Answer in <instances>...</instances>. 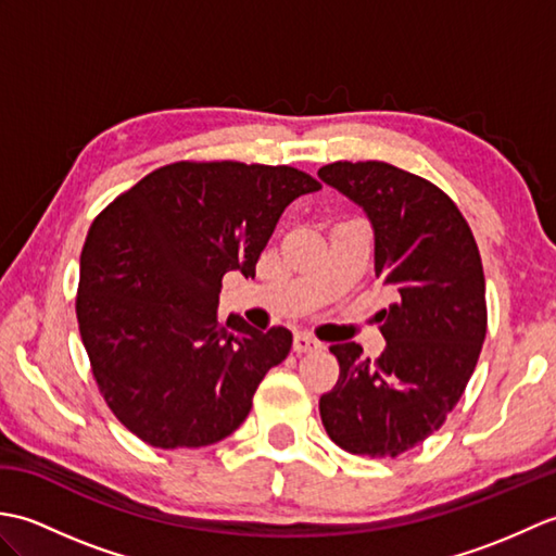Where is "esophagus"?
Wrapping results in <instances>:
<instances>
[{"label": "esophagus", "mask_w": 556, "mask_h": 556, "mask_svg": "<svg viewBox=\"0 0 556 556\" xmlns=\"http://www.w3.org/2000/svg\"><path fill=\"white\" fill-rule=\"evenodd\" d=\"M315 349H320V341L313 339L311 334L293 337V351H296V353H308V351H315Z\"/></svg>", "instance_id": "esophagus-1"}]
</instances>
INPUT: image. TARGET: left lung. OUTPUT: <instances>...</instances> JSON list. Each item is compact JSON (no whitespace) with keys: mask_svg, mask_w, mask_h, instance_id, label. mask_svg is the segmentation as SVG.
<instances>
[{"mask_svg":"<svg viewBox=\"0 0 556 556\" xmlns=\"http://www.w3.org/2000/svg\"><path fill=\"white\" fill-rule=\"evenodd\" d=\"M317 176L361 205L375 231V275L394 293L377 313L387 346L365 358L334 344L339 380L320 418L349 454L399 456L440 430L476 370L488 332L478 243L454 200L387 162H334Z\"/></svg>","mask_w":556,"mask_h":556,"instance_id":"1","label":"left lung"}]
</instances>
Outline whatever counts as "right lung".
Masks as SVG:
<instances>
[{"label":"right lung","instance_id":"1","mask_svg":"<svg viewBox=\"0 0 556 556\" xmlns=\"http://www.w3.org/2000/svg\"><path fill=\"white\" fill-rule=\"evenodd\" d=\"M320 191L301 169L174 162L104 207L80 253L76 317L116 418L157 448H198L245 420L291 332L219 317L222 277L255 263L281 212Z\"/></svg>","mask_w":556,"mask_h":556}]
</instances>
